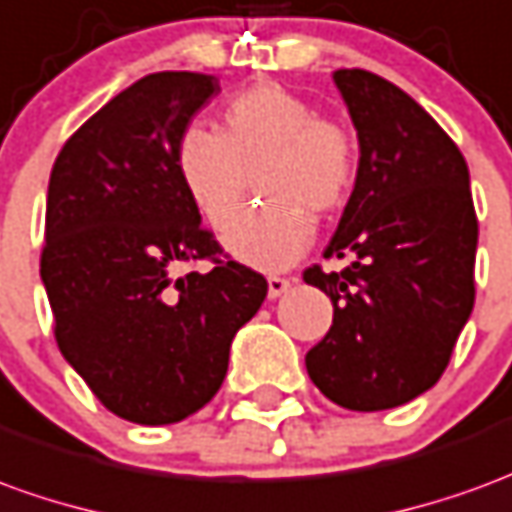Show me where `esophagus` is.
<instances>
[{
  "label": "esophagus",
  "mask_w": 512,
  "mask_h": 512,
  "mask_svg": "<svg viewBox=\"0 0 512 512\" xmlns=\"http://www.w3.org/2000/svg\"><path fill=\"white\" fill-rule=\"evenodd\" d=\"M291 285L293 280H285V277H268V299H280Z\"/></svg>",
  "instance_id": "1"
}]
</instances>
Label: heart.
I'll list each match as a JSON object with an SVG mask.
<instances>
[{
  "label": "heart",
  "mask_w": 512,
  "mask_h": 512,
  "mask_svg": "<svg viewBox=\"0 0 512 512\" xmlns=\"http://www.w3.org/2000/svg\"><path fill=\"white\" fill-rule=\"evenodd\" d=\"M174 166L199 216L224 230L257 177L268 205L249 210L224 235V252L244 266L282 271L313 244V216H327L355 182L357 146L338 121L316 119L313 105L282 85L232 96L219 132H182Z\"/></svg>",
  "instance_id": "heart-1"
}]
</instances>
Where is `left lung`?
<instances>
[{
  "label": "left lung",
  "instance_id": "left-lung-1",
  "mask_svg": "<svg viewBox=\"0 0 512 512\" xmlns=\"http://www.w3.org/2000/svg\"><path fill=\"white\" fill-rule=\"evenodd\" d=\"M357 130V177L324 257L305 271L332 327L305 357L346 410H391L441 380L474 307L477 216L466 157L416 99L363 69L332 71Z\"/></svg>",
  "mask_w": 512,
  "mask_h": 512
}]
</instances>
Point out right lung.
I'll list each match as a JSON object with an SVG mask.
<instances>
[{
  "label": "right lung",
  "instance_id": "obj_1",
  "mask_svg": "<svg viewBox=\"0 0 512 512\" xmlns=\"http://www.w3.org/2000/svg\"><path fill=\"white\" fill-rule=\"evenodd\" d=\"M219 91L213 74H146L71 135L49 177L41 280L57 346L110 413L146 427L216 396L232 338L268 291L235 260L174 274L219 255L174 166Z\"/></svg>",
  "mask_w": 512,
  "mask_h": 512
}]
</instances>
